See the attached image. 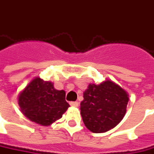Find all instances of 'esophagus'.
<instances>
[{
	"instance_id": "esophagus-1",
	"label": "esophagus",
	"mask_w": 154,
	"mask_h": 154,
	"mask_svg": "<svg viewBox=\"0 0 154 154\" xmlns=\"http://www.w3.org/2000/svg\"><path fill=\"white\" fill-rule=\"evenodd\" d=\"M70 106H74V107H78L79 103L77 102H70Z\"/></svg>"
}]
</instances>
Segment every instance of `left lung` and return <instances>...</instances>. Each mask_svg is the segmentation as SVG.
Listing matches in <instances>:
<instances>
[{
    "instance_id": "obj_1",
    "label": "left lung",
    "mask_w": 154,
    "mask_h": 154,
    "mask_svg": "<svg viewBox=\"0 0 154 154\" xmlns=\"http://www.w3.org/2000/svg\"><path fill=\"white\" fill-rule=\"evenodd\" d=\"M128 94L110 80L90 84L84 92L81 116L86 128L93 133H105L123 119Z\"/></svg>"
}]
</instances>
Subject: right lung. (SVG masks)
Segmentation results:
<instances>
[{"mask_svg": "<svg viewBox=\"0 0 154 154\" xmlns=\"http://www.w3.org/2000/svg\"><path fill=\"white\" fill-rule=\"evenodd\" d=\"M18 103L25 116L42 126L55 122L70 107L64 90H56L51 82L39 77L32 79L20 93Z\"/></svg>", "mask_w": 154, "mask_h": 154, "instance_id": "add662e5", "label": "right lung"}]
</instances>
